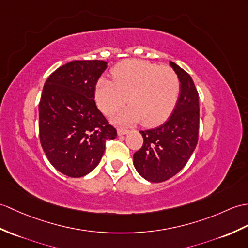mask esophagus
<instances>
[{
    "label": "esophagus",
    "mask_w": 248,
    "mask_h": 248,
    "mask_svg": "<svg viewBox=\"0 0 248 248\" xmlns=\"http://www.w3.org/2000/svg\"><path fill=\"white\" fill-rule=\"evenodd\" d=\"M126 133H129V131H128V130H125V129H122V128H119V129L117 130V134H118L119 136H122V135H125Z\"/></svg>",
    "instance_id": "34e87169"
}]
</instances>
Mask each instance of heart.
I'll list each match as a JSON object with an SVG mask.
<instances>
[{"label":"heart","instance_id":"b5f03b06","mask_svg":"<svg viewBox=\"0 0 248 248\" xmlns=\"http://www.w3.org/2000/svg\"><path fill=\"white\" fill-rule=\"evenodd\" d=\"M181 83L176 73L142 60L119 63L113 70V81L100 79L95 88V101L99 110L112 115L124 106L129 108L115 117L122 124L141 120L143 125L158 124L169 116L176 105Z\"/></svg>","mask_w":248,"mask_h":248}]
</instances>
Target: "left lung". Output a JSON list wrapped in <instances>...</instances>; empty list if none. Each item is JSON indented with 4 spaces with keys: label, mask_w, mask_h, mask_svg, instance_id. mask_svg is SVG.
<instances>
[{
    "label": "left lung",
    "mask_w": 248,
    "mask_h": 248,
    "mask_svg": "<svg viewBox=\"0 0 248 248\" xmlns=\"http://www.w3.org/2000/svg\"><path fill=\"white\" fill-rule=\"evenodd\" d=\"M181 82L174 111L157 128L140 131L143 145L133 155V164L145 180L160 183L178 173L191 156L199 140V93L190 75L170 62Z\"/></svg>",
    "instance_id": "left-lung-1"
}]
</instances>
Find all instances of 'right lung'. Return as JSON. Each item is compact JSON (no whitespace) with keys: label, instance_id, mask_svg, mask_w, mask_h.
<instances>
[{"label":"right lung","instance_id":"1","mask_svg":"<svg viewBox=\"0 0 248 248\" xmlns=\"http://www.w3.org/2000/svg\"><path fill=\"white\" fill-rule=\"evenodd\" d=\"M108 63L75 60L50 75L39 103V135L49 163L70 177L96 168L106 141L117 136L95 102V86Z\"/></svg>","mask_w":248,"mask_h":248}]
</instances>
